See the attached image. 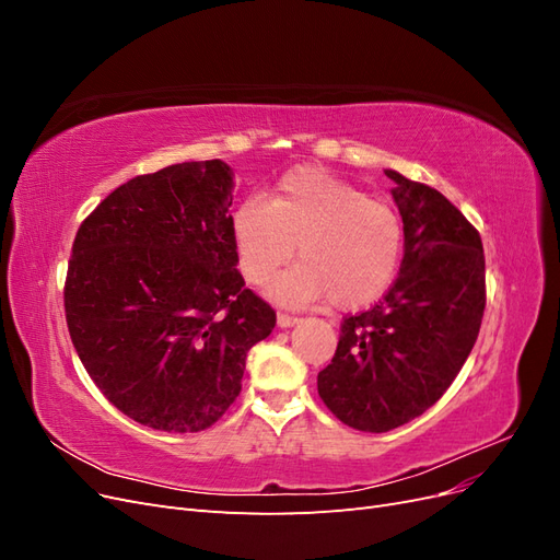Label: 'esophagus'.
I'll use <instances>...</instances> for the list:
<instances>
[{
    "mask_svg": "<svg viewBox=\"0 0 560 560\" xmlns=\"http://www.w3.org/2000/svg\"><path fill=\"white\" fill-rule=\"evenodd\" d=\"M296 322H299V317H296V315H290V313H278V327H282V329L296 325Z\"/></svg>",
    "mask_w": 560,
    "mask_h": 560,
    "instance_id": "1",
    "label": "esophagus"
}]
</instances>
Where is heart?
<instances>
[{
    "instance_id": "1",
    "label": "heart",
    "mask_w": 560,
    "mask_h": 560,
    "mask_svg": "<svg viewBox=\"0 0 560 560\" xmlns=\"http://www.w3.org/2000/svg\"><path fill=\"white\" fill-rule=\"evenodd\" d=\"M241 273L266 284L294 257L270 294L290 306H306L329 294L338 311H354L381 299L401 264L404 226L387 202L317 167L287 173L276 194L249 198L233 214Z\"/></svg>"
}]
</instances>
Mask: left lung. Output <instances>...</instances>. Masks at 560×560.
Returning <instances> with one entry per match:
<instances>
[{"label":"left lung","mask_w":560,"mask_h":560,"mask_svg":"<svg viewBox=\"0 0 560 560\" xmlns=\"http://www.w3.org/2000/svg\"><path fill=\"white\" fill-rule=\"evenodd\" d=\"M397 186L404 259L374 308L348 315L331 364L317 374L327 409L360 432H389L442 397L477 343L486 308L481 235L428 184Z\"/></svg>","instance_id":"left-lung-1"}]
</instances>
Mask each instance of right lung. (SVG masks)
<instances>
[{"instance_id":"obj_1","label":"right lung","mask_w":560,"mask_h":560,"mask_svg":"<svg viewBox=\"0 0 560 560\" xmlns=\"http://www.w3.org/2000/svg\"><path fill=\"white\" fill-rule=\"evenodd\" d=\"M231 186L219 159L167 165L118 186L77 231L67 329L100 393L140 425H214L276 327L235 268Z\"/></svg>"}]
</instances>
